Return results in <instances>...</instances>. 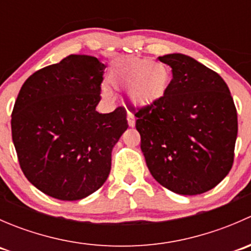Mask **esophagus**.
<instances>
[{
	"label": "esophagus",
	"mask_w": 251,
	"mask_h": 251,
	"mask_svg": "<svg viewBox=\"0 0 251 251\" xmlns=\"http://www.w3.org/2000/svg\"><path fill=\"white\" fill-rule=\"evenodd\" d=\"M127 123H128V126H130V127H133L136 124L135 116H133V114L130 113V111L127 113Z\"/></svg>",
	"instance_id": "esophagus-1"
}]
</instances>
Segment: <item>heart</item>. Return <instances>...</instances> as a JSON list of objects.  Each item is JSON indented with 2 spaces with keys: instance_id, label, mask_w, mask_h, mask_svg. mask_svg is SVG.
I'll return each instance as SVG.
<instances>
[{
  "instance_id": "obj_1",
  "label": "heart",
  "mask_w": 251,
  "mask_h": 251,
  "mask_svg": "<svg viewBox=\"0 0 251 251\" xmlns=\"http://www.w3.org/2000/svg\"><path fill=\"white\" fill-rule=\"evenodd\" d=\"M169 81L170 73L165 65L138 57L115 60L108 73L111 87L127 93L128 100L135 105H148L163 97ZM102 95L108 100L111 98L107 87L102 88Z\"/></svg>"
}]
</instances>
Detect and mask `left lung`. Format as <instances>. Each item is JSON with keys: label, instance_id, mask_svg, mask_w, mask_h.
I'll return each mask as SVG.
<instances>
[{"label": "left lung", "instance_id": "obj_1", "mask_svg": "<svg viewBox=\"0 0 251 251\" xmlns=\"http://www.w3.org/2000/svg\"><path fill=\"white\" fill-rule=\"evenodd\" d=\"M173 80L161 98L135 110L141 149L151 176L182 196L205 193L231 171L238 133L228 86L192 57H159Z\"/></svg>", "mask_w": 251, "mask_h": 251}]
</instances>
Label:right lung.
I'll list each match as a JSON object with an SVG mask.
<instances>
[{
    "label": "right lung",
    "instance_id": "1",
    "mask_svg": "<svg viewBox=\"0 0 251 251\" xmlns=\"http://www.w3.org/2000/svg\"><path fill=\"white\" fill-rule=\"evenodd\" d=\"M105 65L70 54L31 75L12 113V138L25 177L59 201H80L100 189L111 151L128 127L126 110L100 114Z\"/></svg>",
    "mask_w": 251,
    "mask_h": 251
}]
</instances>
